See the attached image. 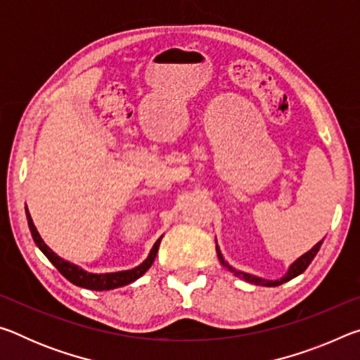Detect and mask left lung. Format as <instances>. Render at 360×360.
I'll return each mask as SVG.
<instances>
[{
    "label": "left lung",
    "instance_id": "8db88e82",
    "mask_svg": "<svg viewBox=\"0 0 360 360\" xmlns=\"http://www.w3.org/2000/svg\"><path fill=\"white\" fill-rule=\"evenodd\" d=\"M324 241V240H322ZM322 241H319L318 245H316L313 249H309V251L307 252V254H303L300 259L298 260H295L294 264L290 265V268H289V271H288V275H285L284 278H281L279 279V281H266V279H260V278H255V276H251V275H248V273H241V271H236V270H233V268L231 266H229L227 264H225L224 262V259H222V254H221V251H219L217 249V255H219V259H221V262H222V265H225L229 268V270L233 273V275H236V276H241V278H245L246 281H249V283H254V284H260V285H268V288H275V285H279V284H283V283H285V281H290L292 278H295V276H298V275H302V273L307 270L308 268V265L311 264V260L314 259V255L318 254V251H319V248H321V245H322Z\"/></svg>",
    "mask_w": 360,
    "mask_h": 360
}]
</instances>
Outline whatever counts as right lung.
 Returning a JSON list of instances; mask_svg holds the SVG:
<instances>
[{"instance_id":"add662e5","label":"right lung","mask_w":360,"mask_h":360,"mask_svg":"<svg viewBox=\"0 0 360 360\" xmlns=\"http://www.w3.org/2000/svg\"><path fill=\"white\" fill-rule=\"evenodd\" d=\"M27 219H28V227H30V231H32L34 243L38 245L41 251L46 254V257L52 262L53 266H56L57 270L72 284H76V285H79V288H84V289H90V290H109V289L122 288V285L130 284L135 281V279H138L139 276H143L144 273L149 270L152 262H154L155 255L158 252V246H160V240H162L160 238L155 241V245H154V248H152L149 257L146 259L139 266L133 268V270L119 271V273H106V275H94V273L84 271L82 268H79L76 265L70 264V262L60 259L58 255L53 252L51 248H47L46 243L42 241V238L38 233V230H36L34 224L32 221V217H30V214H28V210H27Z\"/></svg>"}]
</instances>
